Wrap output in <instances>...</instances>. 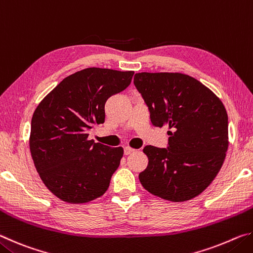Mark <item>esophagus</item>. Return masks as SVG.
Segmentation results:
<instances>
[{
	"mask_svg": "<svg viewBox=\"0 0 253 253\" xmlns=\"http://www.w3.org/2000/svg\"><path fill=\"white\" fill-rule=\"evenodd\" d=\"M134 152H135V149L129 147V146H126L125 148H124V153H125V155H129V154L134 153Z\"/></svg>",
	"mask_w": 253,
	"mask_h": 253,
	"instance_id": "34e87169",
	"label": "esophagus"
}]
</instances>
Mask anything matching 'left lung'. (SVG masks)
I'll list each match as a JSON object with an SVG mask.
<instances>
[{
    "label": "left lung",
    "mask_w": 253,
    "mask_h": 253,
    "mask_svg": "<svg viewBox=\"0 0 253 253\" xmlns=\"http://www.w3.org/2000/svg\"><path fill=\"white\" fill-rule=\"evenodd\" d=\"M154 126L168 125V148L143 152L147 168L139 173L145 190L170 202L200 195L219 173L229 146L228 114L211 89L179 72H139L134 77Z\"/></svg>",
    "instance_id": "1"
}]
</instances>
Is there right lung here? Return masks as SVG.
<instances>
[{
    "label": "right lung",
    "instance_id": "1",
    "mask_svg": "<svg viewBox=\"0 0 253 253\" xmlns=\"http://www.w3.org/2000/svg\"><path fill=\"white\" fill-rule=\"evenodd\" d=\"M134 71L87 68L63 79L34 110L30 152L42 182L68 203H87L108 190L123 147L88 139L105 123V104L130 84Z\"/></svg>",
    "mask_w": 253,
    "mask_h": 253
}]
</instances>
